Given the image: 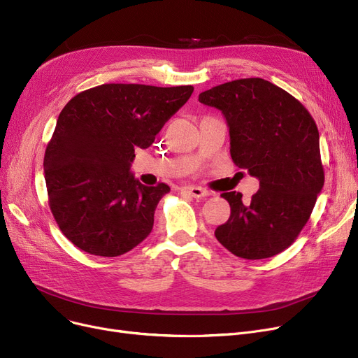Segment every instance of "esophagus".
Returning <instances> with one entry per match:
<instances>
[{"label": "esophagus", "instance_id": "34e87169", "mask_svg": "<svg viewBox=\"0 0 358 358\" xmlns=\"http://www.w3.org/2000/svg\"><path fill=\"white\" fill-rule=\"evenodd\" d=\"M180 190H181V193L190 194L194 199H203V197L210 196V192H208L206 189H201V187H197V185H184Z\"/></svg>", "mask_w": 358, "mask_h": 358}]
</instances>
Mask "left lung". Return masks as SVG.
Segmentation results:
<instances>
[{
    "instance_id": "8db88e82",
    "label": "left lung",
    "mask_w": 358,
    "mask_h": 358,
    "mask_svg": "<svg viewBox=\"0 0 358 358\" xmlns=\"http://www.w3.org/2000/svg\"><path fill=\"white\" fill-rule=\"evenodd\" d=\"M229 126L232 161L259 180L250 203L222 193L231 206L215 236L236 257L262 259L289 248L308 223L325 174L317 126L292 94L262 78H242L201 92Z\"/></svg>"
}]
</instances>
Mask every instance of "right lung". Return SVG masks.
Instances as JSON below:
<instances>
[{
	"label": "right lung",
	"mask_w": 358,
	"mask_h": 358,
	"mask_svg": "<svg viewBox=\"0 0 358 358\" xmlns=\"http://www.w3.org/2000/svg\"><path fill=\"white\" fill-rule=\"evenodd\" d=\"M192 85L103 84L62 108L45 152L50 212L75 247L119 257L150 234L157 204L169 193L130 174L136 148H148L187 103Z\"/></svg>",
	"instance_id": "obj_1"
}]
</instances>
